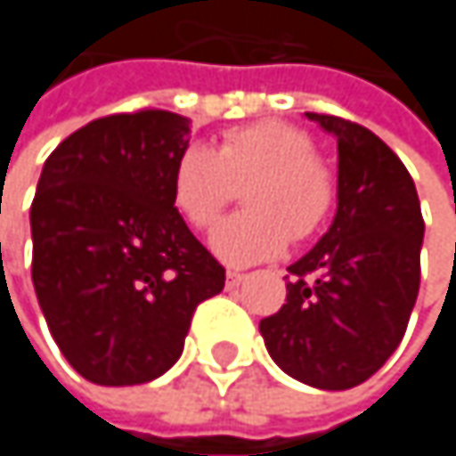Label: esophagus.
I'll use <instances>...</instances> for the list:
<instances>
[{
    "instance_id": "34e87169",
    "label": "esophagus",
    "mask_w": 456,
    "mask_h": 456,
    "mask_svg": "<svg viewBox=\"0 0 456 456\" xmlns=\"http://www.w3.org/2000/svg\"><path fill=\"white\" fill-rule=\"evenodd\" d=\"M242 280H245V274H240V272H227V288H237Z\"/></svg>"
}]
</instances>
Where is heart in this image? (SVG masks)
Here are the masks:
<instances>
[{
	"mask_svg": "<svg viewBox=\"0 0 456 456\" xmlns=\"http://www.w3.org/2000/svg\"><path fill=\"white\" fill-rule=\"evenodd\" d=\"M242 190L245 214L211 234V250L234 266L280 256L290 234L309 240L335 203V176L314 142L285 121L232 126L214 147H187L168 179L174 211L192 229H211Z\"/></svg>",
	"mask_w": 456,
	"mask_h": 456,
	"instance_id": "obj_1",
	"label": "heart"
}]
</instances>
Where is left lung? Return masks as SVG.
I'll return each instance as SVG.
<instances>
[{
  "instance_id": "1",
  "label": "left lung",
  "mask_w": 456,
  "mask_h": 456,
  "mask_svg": "<svg viewBox=\"0 0 456 456\" xmlns=\"http://www.w3.org/2000/svg\"><path fill=\"white\" fill-rule=\"evenodd\" d=\"M306 118L338 142V211L288 266V304L258 330L282 372L346 391L372 378L404 338L425 224L410 171L383 139L346 118Z\"/></svg>"
}]
</instances>
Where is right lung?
<instances>
[{
  "label": "right lung",
  "instance_id": "1",
  "mask_svg": "<svg viewBox=\"0 0 456 456\" xmlns=\"http://www.w3.org/2000/svg\"><path fill=\"white\" fill-rule=\"evenodd\" d=\"M190 118H97L46 158L31 203L34 290L70 367L97 386H139L176 364L224 266L168 198Z\"/></svg>",
  "mask_w": 456,
  "mask_h": 456
}]
</instances>
